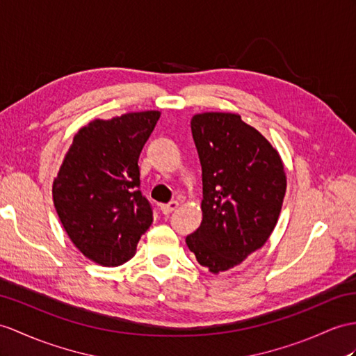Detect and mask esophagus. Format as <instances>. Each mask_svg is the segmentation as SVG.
<instances>
[{"mask_svg": "<svg viewBox=\"0 0 356 356\" xmlns=\"http://www.w3.org/2000/svg\"><path fill=\"white\" fill-rule=\"evenodd\" d=\"M178 205H179V204H178L177 201H170L169 204H163V205L160 207V210H161L163 214H170L172 211L177 210Z\"/></svg>", "mask_w": 356, "mask_h": 356, "instance_id": "34e87169", "label": "esophagus"}]
</instances>
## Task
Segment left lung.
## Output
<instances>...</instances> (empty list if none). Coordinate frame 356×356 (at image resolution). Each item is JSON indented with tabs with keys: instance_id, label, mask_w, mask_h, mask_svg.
Wrapping results in <instances>:
<instances>
[{
	"instance_id": "1",
	"label": "left lung",
	"mask_w": 356,
	"mask_h": 356,
	"mask_svg": "<svg viewBox=\"0 0 356 356\" xmlns=\"http://www.w3.org/2000/svg\"><path fill=\"white\" fill-rule=\"evenodd\" d=\"M192 134L202 166V222L186 243L199 264L218 275L264 246L287 177L280 152L237 113H199Z\"/></svg>"
}]
</instances>
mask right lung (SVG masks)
<instances>
[{
    "label": "right lung",
    "mask_w": 356,
    "mask_h": 356,
    "mask_svg": "<svg viewBox=\"0 0 356 356\" xmlns=\"http://www.w3.org/2000/svg\"><path fill=\"white\" fill-rule=\"evenodd\" d=\"M160 115L148 110L93 120L75 134L54 178L58 219L93 263H127L151 227L152 208L138 190V157Z\"/></svg>",
    "instance_id": "1"
}]
</instances>
